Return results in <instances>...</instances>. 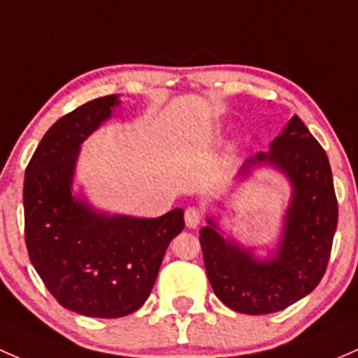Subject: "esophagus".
<instances>
[{
  "instance_id": "obj_1",
  "label": "esophagus",
  "mask_w": 358,
  "mask_h": 358,
  "mask_svg": "<svg viewBox=\"0 0 358 358\" xmlns=\"http://www.w3.org/2000/svg\"><path fill=\"white\" fill-rule=\"evenodd\" d=\"M184 220H186V226L189 229H196L201 224V220H203V213L196 206H189V208H186V213H184Z\"/></svg>"
}]
</instances>
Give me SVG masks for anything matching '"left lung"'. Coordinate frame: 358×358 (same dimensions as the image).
Instances as JSON below:
<instances>
[{
    "label": "left lung",
    "instance_id": "left-lung-1",
    "mask_svg": "<svg viewBox=\"0 0 358 358\" xmlns=\"http://www.w3.org/2000/svg\"><path fill=\"white\" fill-rule=\"evenodd\" d=\"M268 152L250 157L238 179L255 169H274L291 186L278 243L265 255L245 246L206 217L200 229L206 275L213 293L236 312L262 315L296 303L326 272L338 226V201L327 155L296 115L274 138Z\"/></svg>",
    "mask_w": 358,
    "mask_h": 358
}]
</instances>
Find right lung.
<instances>
[{
    "label": "right lung",
    "mask_w": 358,
    "mask_h": 358,
    "mask_svg": "<svg viewBox=\"0 0 358 358\" xmlns=\"http://www.w3.org/2000/svg\"><path fill=\"white\" fill-rule=\"evenodd\" d=\"M117 106L119 94H110L58 119L24 180L25 245L36 272L62 307L99 319L129 315L148 300L169 243L184 229L182 208L143 219L73 193L80 146Z\"/></svg>",
    "instance_id": "right-lung-1"
}]
</instances>
